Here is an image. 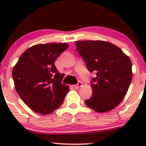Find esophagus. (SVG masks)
<instances>
[{"instance_id":"obj_1","label":"esophagus","mask_w":146,"mask_h":146,"mask_svg":"<svg viewBox=\"0 0 146 146\" xmlns=\"http://www.w3.org/2000/svg\"><path fill=\"white\" fill-rule=\"evenodd\" d=\"M81 86H82V82H79L77 84V85H72V87H73L74 89H78V88H80V87H81Z\"/></svg>"}]
</instances>
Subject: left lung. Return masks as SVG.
I'll return each mask as SVG.
<instances>
[{
    "label": "left lung",
    "mask_w": 146,
    "mask_h": 146,
    "mask_svg": "<svg viewBox=\"0 0 146 146\" xmlns=\"http://www.w3.org/2000/svg\"><path fill=\"white\" fill-rule=\"evenodd\" d=\"M75 43L88 70L96 72V78L91 81L92 97L85 104L97 112L113 110L123 100L131 82L130 58L118 46L105 41Z\"/></svg>",
    "instance_id": "8db88e82"
}]
</instances>
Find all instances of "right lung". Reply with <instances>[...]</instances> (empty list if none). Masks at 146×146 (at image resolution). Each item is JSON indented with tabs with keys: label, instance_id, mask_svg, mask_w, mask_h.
I'll use <instances>...</instances> for the list:
<instances>
[{
	"label": "right lung",
	"instance_id": "1",
	"mask_svg": "<svg viewBox=\"0 0 146 146\" xmlns=\"http://www.w3.org/2000/svg\"><path fill=\"white\" fill-rule=\"evenodd\" d=\"M68 46L66 43L39 44L27 48L13 69L16 91L32 110L49 114L64 102L68 85L61 83L64 74L56 68V60Z\"/></svg>",
	"mask_w": 146,
	"mask_h": 146
}]
</instances>
